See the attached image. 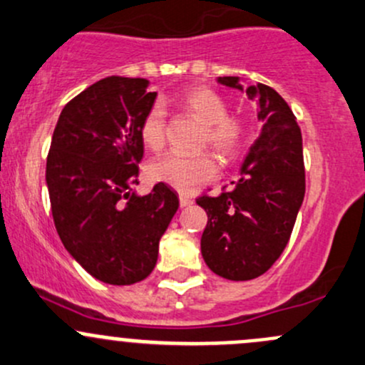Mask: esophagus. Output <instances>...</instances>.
Listing matches in <instances>:
<instances>
[{
	"instance_id": "obj_1",
	"label": "esophagus",
	"mask_w": 365,
	"mask_h": 365,
	"mask_svg": "<svg viewBox=\"0 0 365 365\" xmlns=\"http://www.w3.org/2000/svg\"><path fill=\"white\" fill-rule=\"evenodd\" d=\"M194 202V199L190 197L189 194H180V206L182 208H185V206H190Z\"/></svg>"
}]
</instances>
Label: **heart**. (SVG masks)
I'll use <instances>...</instances> for the list:
<instances>
[{"mask_svg":"<svg viewBox=\"0 0 365 365\" xmlns=\"http://www.w3.org/2000/svg\"><path fill=\"white\" fill-rule=\"evenodd\" d=\"M178 103L205 124L201 143L208 145L222 159L229 160L245 148L248 124L241 115L229 113V105L218 92L208 87H190L178 96ZM166 136V113L160 103H153L140 124V138L150 150H159ZM148 173L155 182L168 183L176 190L194 189L210 182L217 166L210 153L170 152L150 164Z\"/></svg>","mask_w":365,"mask_h":365,"instance_id":"b5f03b06","label":"heart"}]
</instances>
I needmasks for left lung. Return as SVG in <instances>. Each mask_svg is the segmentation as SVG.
<instances>
[{
	"instance_id": "obj_1",
	"label": "left lung",
	"mask_w": 365,
	"mask_h": 365,
	"mask_svg": "<svg viewBox=\"0 0 365 365\" xmlns=\"http://www.w3.org/2000/svg\"><path fill=\"white\" fill-rule=\"evenodd\" d=\"M243 89L237 76L218 78ZM264 122L237 182L218 195L195 199L208 213L201 253L222 278L245 282L264 274L278 260L292 234L306 190L302 136L285 99L264 83L247 89Z\"/></svg>"
}]
</instances>
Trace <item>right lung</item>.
I'll use <instances>...</instances> for the list:
<instances>
[{
    "label": "right lung",
    "instance_id": "right-lung-1",
    "mask_svg": "<svg viewBox=\"0 0 365 365\" xmlns=\"http://www.w3.org/2000/svg\"><path fill=\"white\" fill-rule=\"evenodd\" d=\"M157 98L147 78L108 76L71 99L47 155V187L57 234L73 259L110 285L152 273L159 240L178 194L159 182L136 195L143 159L140 124Z\"/></svg>",
    "mask_w": 365,
    "mask_h": 365
}]
</instances>
